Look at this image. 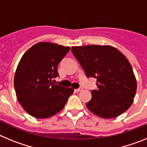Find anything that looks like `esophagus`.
Instances as JSON below:
<instances>
[{"mask_svg":"<svg viewBox=\"0 0 147 147\" xmlns=\"http://www.w3.org/2000/svg\"><path fill=\"white\" fill-rule=\"evenodd\" d=\"M82 88H78V89H75V91L76 92H77V93H79V92H80V91H82Z\"/></svg>","mask_w":147,"mask_h":147,"instance_id":"esophagus-1","label":"esophagus"}]
</instances>
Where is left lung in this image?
Masks as SVG:
<instances>
[{
  "label": "left lung",
  "mask_w": 147,
  "mask_h": 147,
  "mask_svg": "<svg viewBox=\"0 0 147 147\" xmlns=\"http://www.w3.org/2000/svg\"><path fill=\"white\" fill-rule=\"evenodd\" d=\"M73 54L88 77L97 79V90L86 106L103 119L117 117L129 108L136 96L137 82L125 56L111 45L73 46Z\"/></svg>",
  "instance_id": "8db88e82"
}]
</instances>
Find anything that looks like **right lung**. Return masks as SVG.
<instances>
[{
  "instance_id": "right-lung-1",
  "label": "right lung",
  "mask_w": 147,
  "mask_h": 147,
  "mask_svg": "<svg viewBox=\"0 0 147 147\" xmlns=\"http://www.w3.org/2000/svg\"><path fill=\"white\" fill-rule=\"evenodd\" d=\"M68 46L48 42L35 44L26 51L15 71L14 85L17 98L29 115L46 119L58 113L74 93L53 82L59 76L57 66Z\"/></svg>"
}]
</instances>
